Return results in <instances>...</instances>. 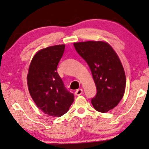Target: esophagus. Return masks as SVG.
I'll return each mask as SVG.
<instances>
[{
  "instance_id": "34e87169",
  "label": "esophagus",
  "mask_w": 149,
  "mask_h": 149,
  "mask_svg": "<svg viewBox=\"0 0 149 149\" xmlns=\"http://www.w3.org/2000/svg\"><path fill=\"white\" fill-rule=\"evenodd\" d=\"M82 94H83V90H82V89H78V90H77L75 92V94L76 95V96H80Z\"/></svg>"
}]
</instances>
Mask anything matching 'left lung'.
I'll return each mask as SVG.
<instances>
[{
	"mask_svg": "<svg viewBox=\"0 0 149 149\" xmlns=\"http://www.w3.org/2000/svg\"><path fill=\"white\" fill-rule=\"evenodd\" d=\"M74 45L90 67L96 84L92 106L102 113L113 109L123 98L126 87L125 72L116 53L104 41L78 42Z\"/></svg>",
	"mask_w": 149,
	"mask_h": 149,
	"instance_id": "8db88e82",
	"label": "left lung"
}]
</instances>
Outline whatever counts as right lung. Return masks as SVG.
I'll use <instances>...</instances> for the list:
<instances>
[{"mask_svg":"<svg viewBox=\"0 0 149 149\" xmlns=\"http://www.w3.org/2000/svg\"><path fill=\"white\" fill-rule=\"evenodd\" d=\"M65 45L42 49L34 55L29 68L28 89L33 101L42 112L60 117L69 110L74 96L65 88L57 72Z\"/></svg>","mask_w":149,"mask_h":149,"instance_id":"1","label":"right lung"}]
</instances>
